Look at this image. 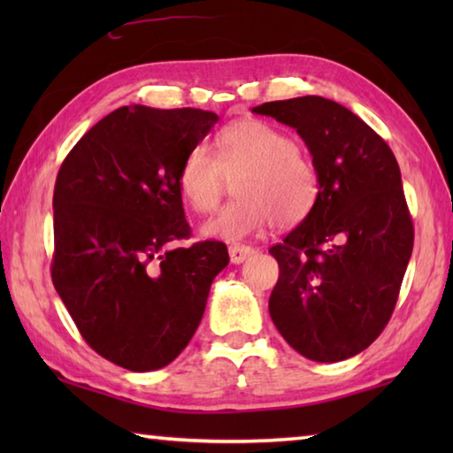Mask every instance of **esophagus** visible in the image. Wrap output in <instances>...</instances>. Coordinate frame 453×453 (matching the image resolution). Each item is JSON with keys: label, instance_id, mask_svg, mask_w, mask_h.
<instances>
[{"label": "esophagus", "instance_id": "1", "mask_svg": "<svg viewBox=\"0 0 453 453\" xmlns=\"http://www.w3.org/2000/svg\"><path fill=\"white\" fill-rule=\"evenodd\" d=\"M251 254H254V248H250V245H232V248H229V259H232V264L235 265L243 264Z\"/></svg>", "mask_w": 453, "mask_h": 453}]
</instances>
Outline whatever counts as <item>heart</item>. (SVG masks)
<instances>
[{"label":"heart","instance_id":"1","mask_svg":"<svg viewBox=\"0 0 453 453\" xmlns=\"http://www.w3.org/2000/svg\"><path fill=\"white\" fill-rule=\"evenodd\" d=\"M216 156L203 145L191 150L180 167V191L199 213L216 208L226 175L235 180L237 199L202 226L208 240L242 242L270 221L294 227L310 216L319 196L313 165L281 129L259 119H240L216 135Z\"/></svg>","mask_w":453,"mask_h":453}]
</instances>
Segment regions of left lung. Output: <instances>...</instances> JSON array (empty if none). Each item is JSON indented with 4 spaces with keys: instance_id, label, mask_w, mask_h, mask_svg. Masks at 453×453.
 I'll return each mask as SVG.
<instances>
[{
    "instance_id": "8db88e82",
    "label": "left lung",
    "mask_w": 453,
    "mask_h": 453,
    "mask_svg": "<svg viewBox=\"0 0 453 453\" xmlns=\"http://www.w3.org/2000/svg\"><path fill=\"white\" fill-rule=\"evenodd\" d=\"M294 127L319 178L318 202L270 248L278 332L303 357L334 364L364 351L392 318L413 226L389 145L342 104L319 96L251 110Z\"/></svg>"
}]
</instances>
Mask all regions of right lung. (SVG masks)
I'll return each instance as SVG.
<instances>
[{"label": "right lung", "mask_w": 453, "mask_h": 453, "mask_svg": "<svg viewBox=\"0 0 453 453\" xmlns=\"http://www.w3.org/2000/svg\"><path fill=\"white\" fill-rule=\"evenodd\" d=\"M218 119L124 105L59 167L53 286L91 349L126 370L153 372L181 354L229 262L221 242L173 245L189 235L180 167Z\"/></svg>", "instance_id": "obj_1"}]
</instances>
